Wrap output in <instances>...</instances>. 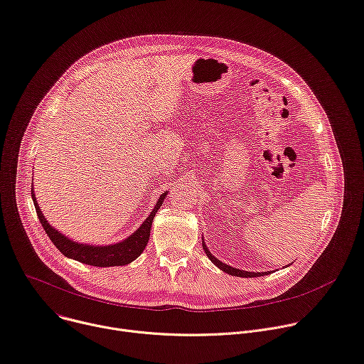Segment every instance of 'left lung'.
I'll return each mask as SVG.
<instances>
[{
	"label": "left lung",
	"instance_id": "left-lung-1",
	"mask_svg": "<svg viewBox=\"0 0 364 364\" xmlns=\"http://www.w3.org/2000/svg\"><path fill=\"white\" fill-rule=\"evenodd\" d=\"M203 247H204V252L207 253L208 259H210L217 267H220L223 272H225V273H228V274H231V276H238V277H257V276H264V274L269 273V272H263V273H260V272H259V273H256V272H245V270H240V269L231 267V266H228V264L220 262L217 257H214V256L211 255V252L208 250V247L205 246L204 241H203Z\"/></svg>",
	"mask_w": 364,
	"mask_h": 364
}]
</instances>
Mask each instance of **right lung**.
Instances as JSON below:
<instances>
[{"label":"right lung","instance_id":"1","mask_svg":"<svg viewBox=\"0 0 364 364\" xmlns=\"http://www.w3.org/2000/svg\"><path fill=\"white\" fill-rule=\"evenodd\" d=\"M166 195H168V192L160 195L157 204L153 208V211L150 213V215L144 220V223L139 227V230L134 231L130 237H127L123 241H119V243L109 245V246H90V245L75 243V241L65 237L62 232L55 230L46 221L45 215L42 214V211H40V208L37 205L36 195H34V191L31 186V198H33L37 217H38L40 223H42L46 234L50 237L52 243L58 247V250L69 259L77 260V262L85 263V264L97 266V267L124 266V264H129L133 260H136L143 253V250L147 246L153 218H154L156 213L159 211L160 205L164 204V199L166 198Z\"/></svg>","mask_w":364,"mask_h":364}]
</instances>
